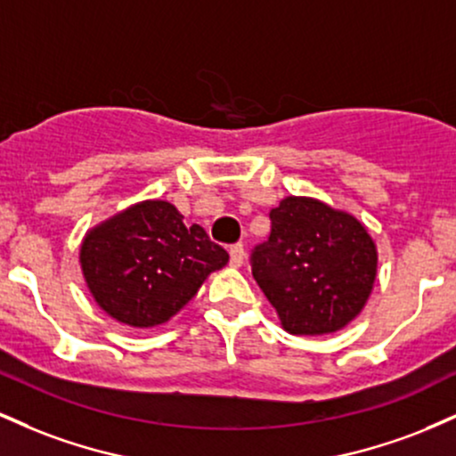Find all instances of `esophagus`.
<instances>
[{"mask_svg":"<svg viewBox=\"0 0 456 456\" xmlns=\"http://www.w3.org/2000/svg\"><path fill=\"white\" fill-rule=\"evenodd\" d=\"M229 257H232V265H233V268H240V265L244 264V257H246L244 246H242V244H233L232 248H229Z\"/></svg>","mask_w":456,"mask_h":456,"instance_id":"1","label":"esophagus"}]
</instances>
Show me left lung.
<instances>
[{
  "label": "left lung",
  "instance_id": "8db88e82",
  "mask_svg": "<svg viewBox=\"0 0 456 456\" xmlns=\"http://www.w3.org/2000/svg\"><path fill=\"white\" fill-rule=\"evenodd\" d=\"M255 246L253 276L281 326L297 337L338 332L360 315L378 276V246L354 214L313 197H285Z\"/></svg>",
  "mask_w": 456,
  "mask_h": 456
}]
</instances>
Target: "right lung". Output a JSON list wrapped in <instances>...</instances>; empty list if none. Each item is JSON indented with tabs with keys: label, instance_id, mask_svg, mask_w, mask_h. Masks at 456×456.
I'll use <instances>...</instances> for the list:
<instances>
[{
	"label": "right lung",
	"instance_id": "add662e5",
	"mask_svg": "<svg viewBox=\"0 0 456 456\" xmlns=\"http://www.w3.org/2000/svg\"><path fill=\"white\" fill-rule=\"evenodd\" d=\"M78 261L87 289L109 317L154 328L184 308L229 255L203 227H186L174 203L148 199L90 229Z\"/></svg>",
	"mask_w": 456,
	"mask_h": 456
}]
</instances>
